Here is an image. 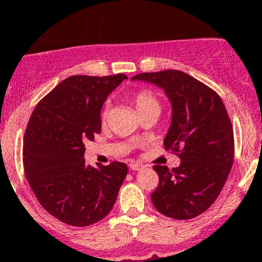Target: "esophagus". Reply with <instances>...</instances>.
<instances>
[{"label":"esophagus","mask_w":262,"mask_h":262,"mask_svg":"<svg viewBox=\"0 0 262 262\" xmlns=\"http://www.w3.org/2000/svg\"><path fill=\"white\" fill-rule=\"evenodd\" d=\"M129 168L133 169V170H142V169L145 168V165H143V164H139V163H131L129 164Z\"/></svg>","instance_id":"esophagus-1"}]
</instances>
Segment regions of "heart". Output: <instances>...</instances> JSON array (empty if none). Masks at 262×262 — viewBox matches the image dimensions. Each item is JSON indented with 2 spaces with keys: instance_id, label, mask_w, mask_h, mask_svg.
<instances>
[{
  "instance_id": "1",
  "label": "heart",
  "mask_w": 262,
  "mask_h": 262,
  "mask_svg": "<svg viewBox=\"0 0 262 262\" xmlns=\"http://www.w3.org/2000/svg\"><path fill=\"white\" fill-rule=\"evenodd\" d=\"M134 105H135L138 113H143V111L151 110V108H156L160 110V103L157 101L156 97L151 93V92H147V90H142L139 92L135 97H134ZM103 120L106 119V111L102 115Z\"/></svg>"
}]
</instances>
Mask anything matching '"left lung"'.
I'll return each mask as SVG.
<instances>
[{
    "mask_svg": "<svg viewBox=\"0 0 262 262\" xmlns=\"http://www.w3.org/2000/svg\"><path fill=\"white\" fill-rule=\"evenodd\" d=\"M131 80L164 90L172 106L164 147L180 152L181 160L173 169L154 166L159 185L151 194L152 203L165 216L193 219L215 202L233 163V129L223 101L181 71L140 73Z\"/></svg>",
    "mask_w": 262,
    "mask_h": 262,
    "instance_id": "obj_1",
    "label": "left lung"
}]
</instances>
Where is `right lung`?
I'll return each mask as SVG.
<instances>
[{"label":"right lung","mask_w":262,"mask_h":262,"mask_svg":"<svg viewBox=\"0 0 262 262\" xmlns=\"http://www.w3.org/2000/svg\"><path fill=\"white\" fill-rule=\"evenodd\" d=\"M126 75L72 76L32 111L23 143L25 173L39 203L75 227L94 224L111 211L127 165H86V140L101 133V108Z\"/></svg>","instance_id":"obj_1"}]
</instances>
